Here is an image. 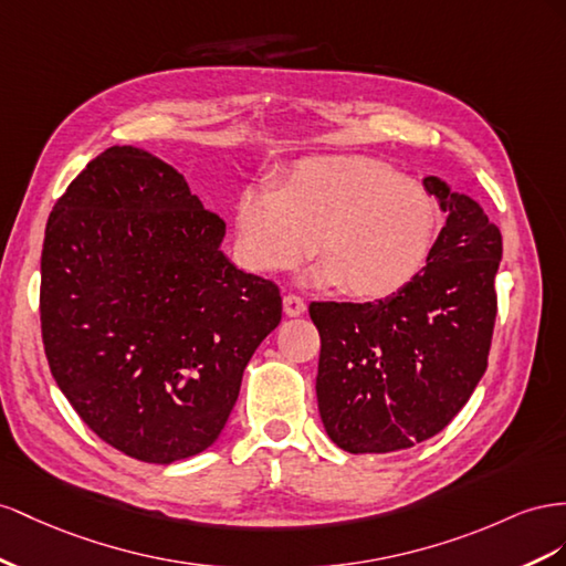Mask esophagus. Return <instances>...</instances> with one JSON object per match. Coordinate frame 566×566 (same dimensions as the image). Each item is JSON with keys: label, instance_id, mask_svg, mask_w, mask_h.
I'll use <instances>...</instances> for the list:
<instances>
[{"label": "esophagus", "instance_id": "esophagus-1", "mask_svg": "<svg viewBox=\"0 0 566 566\" xmlns=\"http://www.w3.org/2000/svg\"><path fill=\"white\" fill-rule=\"evenodd\" d=\"M282 303H284V313L289 317H298V315L305 313V301L301 296H296V294H286Z\"/></svg>", "mask_w": 566, "mask_h": 566}]
</instances>
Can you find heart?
Segmentation results:
<instances>
[{"label": "heart", "instance_id": "1", "mask_svg": "<svg viewBox=\"0 0 566 566\" xmlns=\"http://www.w3.org/2000/svg\"><path fill=\"white\" fill-rule=\"evenodd\" d=\"M239 261L261 274L296 268L315 249L317 286L384 301L424 270L441 232V208L417 182L363 158H313L284 187L247 189L234 211ZM321 244H316V239Z\"/></svg>", "mask_w": 566, "mask_h": 566}]
</instances>
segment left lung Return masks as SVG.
Here are the masks:
<instances>
[{"label":"left lung","mask_w":566,"mask_h":566,"mask_svg":"<svg viewBox=\"0 0 566 566\" xmlns=\"http://www.w3.org/2000/svg\"><path fill=\"white\" fill-rule=\"evenodd\" d=\"M424 189L448 213L427 268L377 303L313 301L317 408L348 453H394L448 427L486 373L503 237L483 208L439 177Z\"/></svg>","instance_id":"left-lung-1"}]
</instances>
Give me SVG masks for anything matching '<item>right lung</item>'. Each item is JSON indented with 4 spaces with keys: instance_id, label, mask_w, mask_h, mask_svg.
Instances as JSON below:
<instances>
[{
    "instance_id": "add662e5",
    "label": "right lung",
    "mask_w": 566,
    "mask_h": 566,
    "mask_svg": "<svg viewBox=\"0 0 566 566\" xmlns=\"http://www.w3.org/2000/svg\"><path fill=\"white\" fill-rule=\"evenodd\" d=\"M222 237L185 177L135 147L90 160L50 213L46 360L80 419L135 460L170 464L213 446L282 319L277 284L232 265Z\"/></svg>"
}]
</instances>
